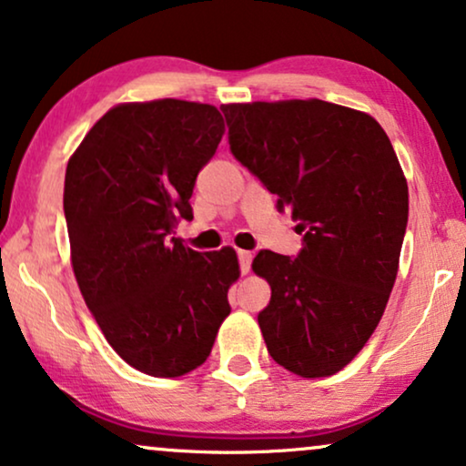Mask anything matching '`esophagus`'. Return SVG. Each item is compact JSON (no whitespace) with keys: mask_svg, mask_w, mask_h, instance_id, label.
Here are the masks:
<instances>
[{"mask_svg":"<svg viewBox=\"0 0 466 466\" xmlns=\"http://www.w3.org/2000/svg\"><path fill=\"white\" fill-rule=\"evenodd\" d=\"M250 263H252L250 252L239 250V269H241V274H248V271H250Z\"/></svg>","mask_w":466,"mask_h":466,"instance_id":"esophagus-1","label":"esophagus"}]
</instances>
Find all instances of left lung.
<instances>
[{"instance_id":"left-lung-1","label":"left lung","mask_w":466,"mask_h":466,"mask_svg":"<svg viewBox=\"0 0 466 466\" xmlns=\"http://www.w3.org/2000/svg\"><path fill=\"white\" fill-rule=\"evenodd\" d=\"M241 165L291 209L304 233L295 258L261 250L271 287L258 312L276 364L331 377L358 355L394 289L409 186L388 135L368 113L325 100L222 105Z\"/></svg>"}]
</instances>
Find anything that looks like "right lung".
<instances>
[{"label": "right lung", "instance_id": "add662e5", "mask_svg": "<svg viewBox=\"0 0 466 466\" xmlns=\"http://www.w3.org/2000/svg\"><path fill=\"white\" fill-rule=\"evenodd\" d=\"M225 135L220 111L162 98L108 108L70 156L64 214L83 299L115 353L149 377L209 358L239 278L231 246L197 252L173 238L192 220L197 175Z\"/></svg>", "mask_w": 466, "mask_h": 466}]
</instances>
